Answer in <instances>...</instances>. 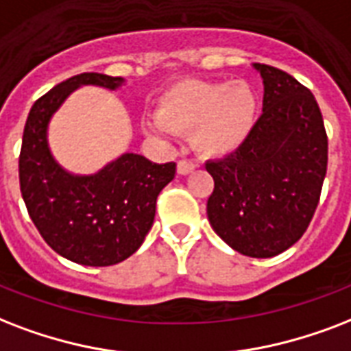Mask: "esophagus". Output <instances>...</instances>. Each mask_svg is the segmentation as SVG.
<instances>
[{"label":"esophagus","mask_w":351,"mask_h":351,"mask_svg":"<svg viewBox=\"0 0 351 351\" xmlns=\"http://www.w3.org/2000/svg\"><path fill=\"white\" fill-rule=\"evenodd\" d=\"M195 165L192 161H186V159H181L178 162V173L179 176H189V173L194 172Z\"/></svg>","instance_id":"obj_1"}]
</instances>
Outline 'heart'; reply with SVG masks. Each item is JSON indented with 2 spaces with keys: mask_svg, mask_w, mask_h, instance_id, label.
I'll list each match as a JSON object with an SVG mask.
<instances>
[{
  "mask_svg": "<svg viewBox=\"0 0 351 351\" xmlns=\"http://www.w3.org/2000/svg\"><path fill=\"white\" fill-rule=\"evenodd\" d=\"M260 97L245 80H179L161 95L157 119L145 121L150 135L190 133L192 145L206 159L229 157L243 148L256 128Z\"/></svg>",
  "mask_w": 351,
  "mask_h": 351,
  "instance_id": "b5f03b06",
  "label": "heart"
}]
</instances>
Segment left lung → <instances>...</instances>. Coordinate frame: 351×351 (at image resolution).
I'll return each mask as SVG.
<instances>
[{"label": "left lung", "instance_id": "8db88e82", "mask_svg": "<svg viewBox=\"0 0 351 351\" xmlns=\"http://www.w3.org/2000/svg\"><path fill=\"white\" fill-rule=\"evenodd\" d=\"M252 67L263 80L262 117L241 150L205 165L214 179L206 216L234 251L271 258L297 243L313 218L328 137L309 89L276 67Z\"/></svg>", "mask_w": 351, "mask_h": 351}]
</instances>
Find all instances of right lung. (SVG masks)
Listing matches in <instances>:
<instances>
[{
	"instance_id": "right-lung-1",
	"label": "right lung",
	"mask_w": 351,
	"mask_h": 351,
	"mask_svg": "<svg viewBox=\"0 0 351 351\" xmlns=\"http://www.w3.org/2000/svg\"><path fill=\"white\" fill-rule=\"evenodd\" d=\"M82 86L115 91L124 78L82 73L34 102L21 141L20 189L32 223L53 251L80 265L106 267L143 245L157 195L176 176V162L156 165L138 154H122L89 176L60 167L49 148V122Z\"/></svg>"
}]
</instances>
